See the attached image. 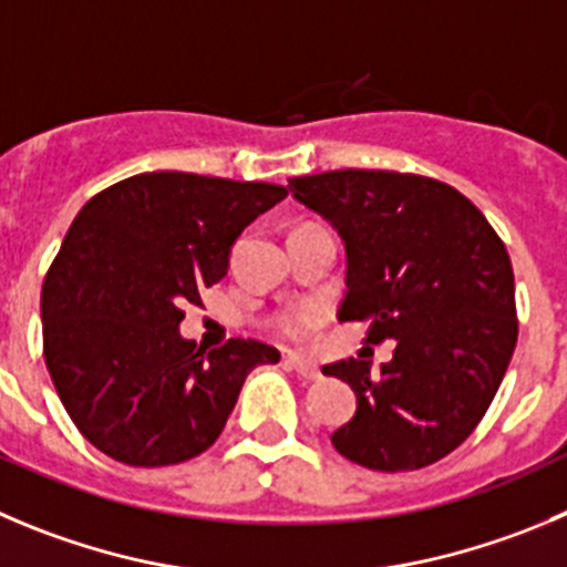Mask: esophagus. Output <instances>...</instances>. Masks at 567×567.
<instances>
[{
    "label": "esophagus",
    "instance_id": "1",
    "mask_svg": "<svg viewBox=\"0 0 567 567\" xmlns=\"http://www.w3.org/2000/svg\"><path fill=\"white\" fill-rule=\"evenodd\" d=\"M285 363H288L290 369H296V374H299L301 380H308V383H313V380L321 378L319 367H316V363H310L308 358H301V355H285Z\"/></svg>",
    "mask_w": 567,
    "mask_h": 567
}]
</instances>
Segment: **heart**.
<instances>
[{
	"mask_svg": "<svg viewBox=\"0 0 567 567\" xmlns=\"http://www.w3.org/2000/svg\"><path fill=\"white\" fill-rule=\"evenodd\" d=\"M327 319V305L321 301H301V305H293V308L279 310L271 319L274 332L285 341H308Z\"/></svg>",
	"mask_w": 567,
	"mask_h": 567,
	"instance_id": "obj_1",
	"label": "heart"
}]
</instances>
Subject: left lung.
Segmentation results:
<instances>
[{
  "label": "left lung",
  "mask_w": 567,
  "mask_h": 567,
  "mask_svg": "<svg viewBox=\"0 0 567 567\" xmlns=\"http://www.w3.org/2000/svg\"><path fill=\"white\" fill-rule=\"evenodd\" d=\"M288 187L347 248L338 319L367 321V343L396 341L378 374L361 358L324 367L358 396L336 451L380 473L439 462L475 431L515 352L504 240L456 187L414 173L349 167Z\"/></svg>",
  "instance_id": "left-lung-1"
}]
</instances>
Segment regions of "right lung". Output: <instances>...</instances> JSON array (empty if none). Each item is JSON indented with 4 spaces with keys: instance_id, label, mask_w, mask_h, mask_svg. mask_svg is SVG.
<instances>
[{
    "instance_id": "1",
    "label": "right lung",
    "mask_w": 567,
    "mask_h": 567,
    "mask_svg": "<svg viewBox=\"0 0 567 567\" xmlns=\"http://www.w3.org/2000/svg\"><path fill=\"white\" fill-rule=\"evenodd\" d=\"M282 184L140 173L86 200L41 288L44 361L63 409L105 456L167 467L224 431L243 380L279 352L254 338L195 349L184 305L220 282L231 243Z\"/></svg>"
}]
</instances>
